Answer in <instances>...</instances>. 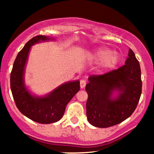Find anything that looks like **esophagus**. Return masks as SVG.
<instances>
[{
	"label": "esophagus",
	"mask_w": 154,
	"mask_h": 154,
	"mask_svg": "<svg viewBox=\"0 0 154 154\" xmlns=\"http://www.w3.org/2000/svg\"><path fill=\"white\" fill-rule=\"evenodd\" d=\"M86 85V81L85 80H81V82H80V86H81V88H85Z\"/></svg>",
	"instance_id": "34e87169"
}]
</instances>
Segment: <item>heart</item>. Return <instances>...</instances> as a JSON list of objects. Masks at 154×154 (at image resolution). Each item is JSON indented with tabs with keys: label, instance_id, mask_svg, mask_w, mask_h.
<instances>
[{
	"label": "heart",
	"instance_id": "obj_1",
	"mask_svg": "<svg viewBox=\"0 0 154 154\" xmlns=\"http://www.w3.org/2000/svg\"><path fill=\"white\" fill-rule=\"evenodd\" d=\"M91 60L100 62V68L102 70L112 69L119 64L121 60V55L117 51H111L108 48L101 47L97 48L88 54Z\"/></svg>",
	"mask_w": 154,
	"mask_h": 154
}]
</instances>
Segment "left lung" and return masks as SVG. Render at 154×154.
I'll return each instance as SVG.
<instances>
[{"label":"left lung","instance_id":"8db88e82","mask_svg":"<svg viewBox=\"0 0 154 154\" xmlns=\"http://www.w3.org/2000/svg\"><path fill=\"white\" fill-rule=\"evenodd\" d=\"M86 115L92 125L109 128L129 118L135 110L142 94L141 69L131 49L125 65L103 75L88 78ZM116 91L117 96H113Z\"/></svg>","mask_w":154,"mask_h":154}]
</instances>
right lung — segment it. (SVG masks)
Listing matches in <instances>:
<instances>
[{
    "label": "right lung",
    "instance_id": "add662e5",
    "mask_svg": "<svg viewBox=\"0 0 154 154\" xmlns=\"http://www.w3.org/2000/svg\"><path fill=\"white\" fill-rule=\"evenodd\" d=\"M46 35H36L25 44L17 56L10 73V88L17 109L25 116L42 124L60 121L65 109L73 96L79 91V80L69 81L58 86L43 97L33 95L25 85V67L31 46L44 41H54Z\"/></svg>",
    "mask_w": 154,
    "mask_h": 154
}]
</instances>
